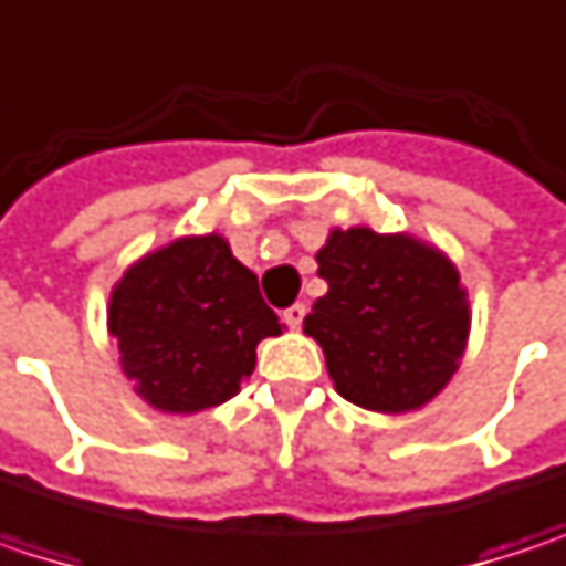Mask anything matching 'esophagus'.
<instances>
[{"mask_svg":"<svg viewBox=\"0 0 566 566\" xmlns=\"http://www.w3.org/2000/svg\"><path fill=\"white\" fill-rule=\"evenodd\" d=\"M304 314H307V307H304V304H291V307L284 311L282 317H284V324H287L291 331H297V327H301V321H304Z\"/></svg>","mask_w":566,"mask_h":566,"instance_id":"34e87169","label":"esophagus"}]
</instances>
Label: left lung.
<instances>
[{
	"instance_id": "obj_1",
	"label": "left lung",
	"mask_w": 566,
	"mask_h": 566,
	"mask_svg": "<svg viewBox=\"0 0 566 566\" xmlns=\"http://www.w3.org/2000/svg\"><path fill=\"white\" fill-rule=\"evenodd\" d=\"M327 294L304 317L334 390L374 412H412L462 364L472 311L459 269L409 232L331 229L317 252Z\"/></svg>"
}]
</instances>
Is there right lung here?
Here are the masks:
<instances>
[{
  "label": "right lung",
  "mask_w": 566,
  "mask_h": 566,
  "mask_svg": "<svg viewBox=\"0 0 566 566\" xmlns=\"http://www.w3.org/2000/svg\"><path fill=\"white\" fill-rule=\"evenodd\" d=\"M107 331L137 396L167 416H192L242 390L255 347L282 324L255 272L209 232L137 259L111 291Z\"/></svg>",
  "instance_id": "right-lung-1"
}]
</instances>
